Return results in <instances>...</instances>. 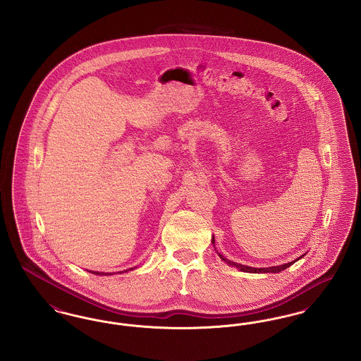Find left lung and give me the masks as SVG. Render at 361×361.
Listing matches in <instances>:
<instances>
[{
    "mask_svg": "<svg viewBox=\"0 0 361 361\" xmlns=\"http://www.w3.org/2000/svg\"><path fill=\"white\" fill-rule=\"evenodd\" d=\"M212 243H215V240L212 238ZM219 255V257L224 259V262H227L228 265H231V267H235L237 269H240L242 272H249V274H279V272H281V271H284V269H287L288 267H291L292 264L295 262V261H298L299 258L303 257V256H300L299 258H296L295 261H292V262H287V264H283V265H279V267H269V268H250V267H246V265H242V264H237V262H234V261H230V259H227V258H224L221 253H218Z\"/></svg>",
    "mask_w": 361,
    "mask_h": 361,
    "instance_id": "left-lung-1",
    "label": "left lung"
}]
</instances>
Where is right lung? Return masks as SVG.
Instances as JSON below:
<instances>
[{
  "label": "right lung",
  "instance_id": "1",
  "mask_svg": "<svg viewBox=\"0 0 361 361\" xmlns=\"http://www.w3.org/2000/svg\"><path fill=\"white\" fill-rule=\"evenodd\" d=\"M126 272V271H124ZM93 274V272H92ZM96 275H100V272H96ZM102 275H103V272H102ZM104 275H108V274H104Z\"/></svg>",
  "mask_w": 361,
  "mask_h": 361
}]
</instances>
